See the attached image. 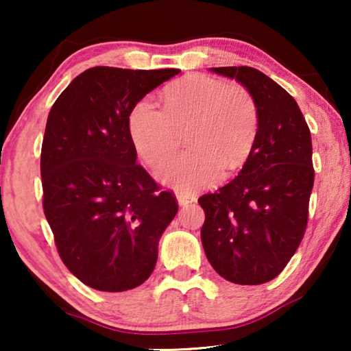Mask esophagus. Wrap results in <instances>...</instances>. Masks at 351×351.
I'll return each instance as SVG.
<instances>
[{"mask_svg":"<svg viewBox=\"0 0 351 351\" xmlns=\"http://www.w3.org/2000/svg\"><path fill=\"white\" fill-rule=\"evenodd\" d=\"M177 201H179L180 206H185L195 203L196 198L193 193H189V191H179V193H177Z\"/></svg>","mask_w":351,"mask_h":351,"instance_id":"esophagus-1","label":"esophagus"}]
</instances>
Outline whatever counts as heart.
Wrapping results in <instances>:
<instances>
[{"label":"heart","instance_id":"heart-1","mask_svg":"<svg viewBox=\"0 0 351 351\" xmlns=\"http://www.w3.org/2000/svg\"><path fill=\"white\" fill-rule=\"evenodd\" d=\"M162 102L165 110L150 99L138 100L128 118L134 147L152 167L174 155L186 129L190 148L162 167V182L203 189L220 179L223 167L237 171L246 162L258 134V107L246 88L191 75L167 86Z\"/></svg>","mask_w":351,"mask_h":351}]
</instances>
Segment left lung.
Returning <instances> with one entry per match:
<instances>
[{"label": "left lung", "mask_w": 351, "mask_h": 351, "mask_svg": "<svg viewBox=\"0 0 351 351\" xmlns=\"http://www.w3.org/2000/svg\"><path fill=\"white\" fill-rule=\"evenodd\" d=\"M256 99L258 134L239 174L199 196L201 241L220 276L263 285L285 270L304 238L315 182L308 124L294 97L252 66H219Z\"/></svg>", "instance_id": "left-lung-1"}]
</instances>
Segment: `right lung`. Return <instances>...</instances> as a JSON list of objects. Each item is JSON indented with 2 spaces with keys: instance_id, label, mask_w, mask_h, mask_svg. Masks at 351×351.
Instances as JSON below:
<instances>
[{
  "instance_id": "obj_1",
  "label": "right lung",
  "mask_w": 351,
  "mask_h": 351,
  "mask_svg": "<svg viewBox=\"0 0 351 351\" xmlns=\"http://www.w3.org/2000/svg\"><path fill=\"white\" fill-rule=\"evenodd\" d=\"M179 73L93 66L47 117L43 209L62 262L93 289L121 292L148 280L158 241L179 209L176 195L136 162L128 128L134 105Z\"/></svg>"
}]
</instances>
